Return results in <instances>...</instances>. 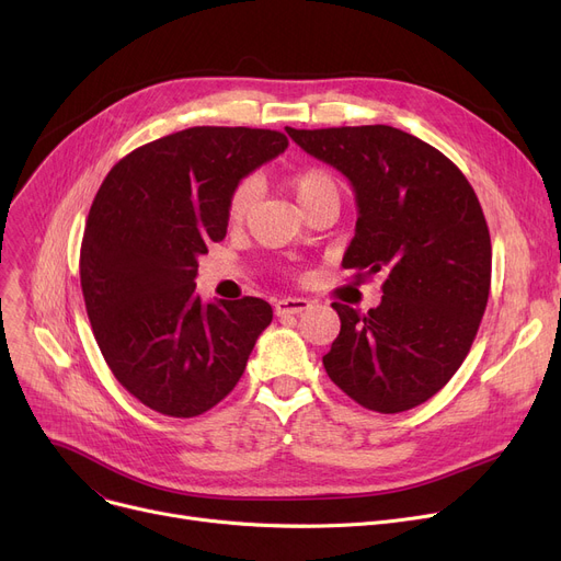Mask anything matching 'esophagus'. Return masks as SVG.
Here are the masks:
<instances>
[{
    "mask_svg": "<svg viewBox=\"0 0 561 561\" xmlns=\"http://www.w3.org/2000/svg\"><path fill=\"white\" fill-rule=\"evenodd\" d=\"M309 307H311V302L307 298H282L275 302V313L277 316H298Z\"/></svg>",
    "mask_w": 561,
    "mask_h": 561,
    "instance_id": "esophagus-1",
    "label": "esophagus"
}]
</instances>
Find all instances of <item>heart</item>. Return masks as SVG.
Masks as SVG:
<instances>
[{
    "mask_svg": "<svg viewBox=\"0 0 561 561\" xmlns=\"http://www.w3.org/2000/svg\"><path fill=\"white\" fill-rule=\"evenodd\" d=\"M290 188L296 193L305 211L322 197L341 193L336 176L320 165H307V168H300L298 172H293ZM254 202H256V182L248 176V180L236 184L227 197V222L243 225L252 211Z\"/></svg>",
    "mask_w": 561,
    "mask_h": 561,
    "instance_id": "obj_1",
    "label": "heart"
}]
</instances>
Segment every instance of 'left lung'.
<instances>
[{"label": "left lung", "mask_w": 561, "mask_h": 561, "mask_svg": "<svg viewBox=\"0 0 561 561\" xmlns=\"http://www.w3.org/2000/svg\"><path fill=\"white\" fill-rule=\"evenodd\" d=\"M286 131L355 188L359 218L343 268L359 282L387 275L368 313L332 302L341 332L322 364L370 411L414 409L457 373L486 309L491 236L480 199L446 154L396 127Z\"/></svg>", "instance_id": "left-lung-1"}]
</instances>
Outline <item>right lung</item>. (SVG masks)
Listing matches in <instances>:
<instances>
[{"label": "right lung", "mask_w": 561, "mask_h": 561, "mask_svg": "<svg viewBox=\"0 0 561 561\" xmlns=\"http://www.w3.org/2000/svg\"><path fill=\"white\" fill-rule=\"evenodd\" d=\"M288 147L273 129L191 127L117 161L88 214L79 275L95 341L115 379L163 416L193 419L227 398L265 300L202 305L197 256L227 233V197Z\"/></svg>", "instance_id": "1"}]
</instances>
